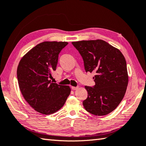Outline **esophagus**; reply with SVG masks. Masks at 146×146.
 <instances>
[{
  "instance_id": "34e87169",
  "label": "esophagus",
  "mask_w": 146,
  "mask_h": 146,
  "mask_svg": "<svg viewBox=\"0 0 146 146\" xmlns=\"http://www.w3.org/2000/svg\"><path fill=\"white\" fill-rule=\"evenodd\" d=\"M78 87H71V89L72 90H76V89H78Z\"/></svg>"
}]
</instances>
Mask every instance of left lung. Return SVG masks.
<instances>
[{
	"instance_id": "left-lung-1",
	"label": "left lung",
	"mask_w": 146,
	"mask_h": 146,
	"mask_svg": "<svg viewBox=\"0 0 146 146\" xmlns=\"http://www.w3.org/2000/svg\"><path fill=\"white\" fill-rule=\"evenodd\" d=\"M84 60L86 72H95L93 87L85 86L87 98L83 101L87 111L96 116L112 112L122 101L127 90V62L118 48L102 40L73 42Z\"/></svg>"
}]
</instances>
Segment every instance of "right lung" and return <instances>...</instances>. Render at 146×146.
Segmentation results:
<instances>
[{"instance_id":"add662e5","label":"right lung","mask_w":146,"mask_h":146,"mask_svg":"<svg viewBox=\"0 0 146 146\" xmlns=\"http://www.w3.org/2000/svg\"><path fill=\"white\" fill-rule=\"evenodd\" d=\"M67 42L40 43L20 60L17 68L19 87L31 108L43 115L56 113L63 106L71 92L68 85L51 82L58 55Z\"/></svg>"}]
</instances>
